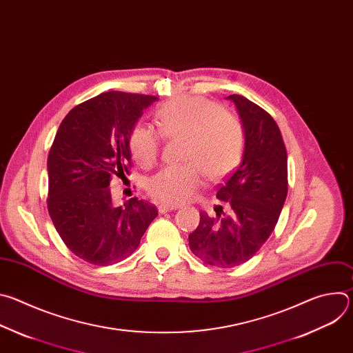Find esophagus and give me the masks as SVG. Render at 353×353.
Listing matches in <instances>:
<instances>
[{
    "label": "esophagus",
    "mask_w": 353,
    "mask_h": 353,
    "mask_svg": "<svg viewBox=\"0 0 353 353\" xmlns=\"http://www.w3.org/2000/svg\"><path fill=\"white\" fill-rule=\"evenodd\" d=\"M176 210H177V207L168 205V204H161V205L158 207V211H159L161 214H168V212H172V211H176Z\"/></svg>",
    "instance_id": "34e87169"
}]
</instances>
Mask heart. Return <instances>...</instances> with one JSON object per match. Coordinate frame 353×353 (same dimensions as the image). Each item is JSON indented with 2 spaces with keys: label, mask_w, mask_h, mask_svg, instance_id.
<instances>
[{
  "label": "heart",
  "mask_w": 353,
  "mask_h": 353,
  "mask_svg": "<svg viewBox=\"0 0 353 353\" xmlns=\"http://www.w3.org/2000/svg\"><path fill=\"white\" fill-rule=\"evenodd\" d=\"M161 133L137 125L128 139L130 152L142 168H152L161 155L163 137L184 138V165H170L148 181V191L165 204H183L203 185L204 176L218 180L240 162L245 143L241 120L204 97H185L162 106L157 113Z\"/></svg>",
  "instance_id": "1"
}]
</instances>
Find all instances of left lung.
<instances>
[{"label":"left lung","mask_w":353,"mask_h":353,"mask_svg":"<svg viewBox=\"0 0 353 353\" xmlns=\"http://www.w3.org/2000/svg\"><path fill=\"white\" fill-rule=\"evenodd\" d=\"M228 99L245 131L241 163L216 192L229 212L222 205L216 218L201 212L188 236L194 256L218 268L237 267L257 253L275 229L288 194V155L275 120L244 96Z\"/></svg>","instance_id":"8db88e82"}]
</instances>
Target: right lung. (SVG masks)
Segmentation results:
<instances>
[{
    "instance_id": "right-lung-1",
    "label": "right lung",
    "mask_w": 353,
    "mask_h": 353,
    "mask_svg": "<svg viewBox=\"0 0 353 353\" xmlns=\"http://www.w3.org/2000/svg\"><path fill=\"white\" fill-rule=\"evenodd\" d=\"M157 96L105 92L75 106L61 121L47 159V208L72 253L93 265L125 260L158 210L131 198L112 201L110 181L130 173V135Z\"/></svg>"
}]
</instances>
